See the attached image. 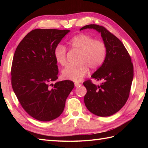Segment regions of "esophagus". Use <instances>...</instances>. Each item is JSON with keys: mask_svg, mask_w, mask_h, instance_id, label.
Listing matches in <instances>:
<instances>
[{"mask_svg": "<svg viewBox=\"0 0 148 148\" xmlns=\"http://www.w3.org/2000/svg\"><path fill=\"white\" fill-rule=\"evenodd\" d=\"M74 86L76 87H79L81 86V84L79 83H74Z\"/></svg>", "mask_w": 148, "mask_h": 148, "instance_id": "esophagus-1", "label": "esophagus"}]
</instances>
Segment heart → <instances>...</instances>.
I'll return each mask as SVG.
<instances>
[{"label":"heart","instance_id":"obj_1","mask_svg":"<svg viewBox=\"0 0 148 148\" xmlns=\"http://www.w3.org/2000/svg\"><path fill=\"white\" fill-rule=\"evenodd\" d=\"M69 46L72 49L80 52L79 64L68 65L62 71L64 79L78 82L86 76L89 68L96 70L104 62L107 55V48L104 42L97 40L87 34H81L74 37ZM55 60L58 64L65 65L67 63V49L62 45H58L54 50Z\"/></svg>","mask_w":148,"mask_h":148}]
</instances>
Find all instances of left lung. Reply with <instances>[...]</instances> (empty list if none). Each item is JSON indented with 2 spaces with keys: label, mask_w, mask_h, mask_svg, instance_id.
I'll return each instance as SVG.
<instances>
[{
  "label": "left lung",
  "mask_w": 148,
  "mask_h": 148,
  "mask_svg": "<svg viewBox=\"0 0 148 148\" xmlns=\"http://www.w3.org/2000/svg\"><path fill=\"white\" fill-rule=\"evenodd\" d=\"M88 29L101 34L107 55L103 64L91 76L102 80L101 85L97 86L90 81L83 83L87 90L84 104L93 114L106 117L115 114L126 103L133 81L134 67L126 48L115 36L95 24L84 26L80 30Z\"/></svg>",
  "instance_id": "1"
}]
</instances>
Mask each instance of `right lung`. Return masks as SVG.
Listing matches in <instances>:
<instances>
[{"label": "right lung", "mask_w": 148, "mask_h": 148, "mask_svg": "<svg viewBox=\"0 0 148 148\" xmlns=\"http://www.w3.org/2000/svg\"><path fill=\"white\" fill-rule=\"evenodd\" d=\"M69 32L33 30L14 52L11 67L12 89L25 111L39 121H51L60 116L74 87L69 80L51 84L58 79V74L55 48Z\"/></svg>", "instance_id": "right-lung-1"}]
</instances>
